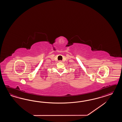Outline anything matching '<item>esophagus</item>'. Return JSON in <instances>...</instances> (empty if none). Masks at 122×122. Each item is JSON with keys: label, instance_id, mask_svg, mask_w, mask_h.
I'll return each instance as SVG.
<instances>
[{"label": "esophagus", "instance_id": "34e87169", "mask_svg": "<svg viewBox=\"0 0 122 122\" xmlns=\"http://www.w3.org/2000/svg\"><path fill=\"white\" fill-rule=\"evenodd\" d=\"M59 62H62V61H61V60H59Z\"/></svg>", "mask_w": 122, "mask_h": 122}]
</instances>
